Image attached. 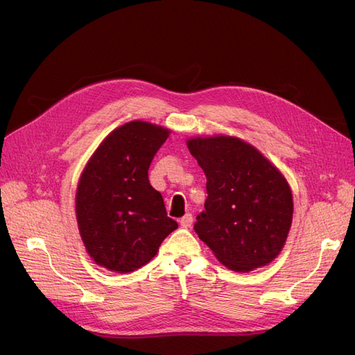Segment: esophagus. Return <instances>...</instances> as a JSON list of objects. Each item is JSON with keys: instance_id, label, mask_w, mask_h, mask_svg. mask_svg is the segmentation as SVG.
<instances>
[{"instance_id": "obj_1", "label": "esophagus", "mask_w": 355, "mask_h": 355, "mask_svg": "<svg viewBox=\"0 0 355 355\" xmlns=\"http://www.w3.org/2000/svg\"><path fill=\"white\" fill-rule=\"evenodd\" d=\"M192 220H194V218H192V214H191V213H187L185 216L180 219V227H182V228H191Z\"/></svg>"}]
</instances>
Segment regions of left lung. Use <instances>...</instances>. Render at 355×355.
<instances>
[{
	"mask_svg": "<svg viewBox=\"0 0 355 355\" xmlns=\"http://www.w3.org/2000/svg\"><path fill=\"white\" fill-rule=\"evenodd\" d=\"M207 178V200L194 230L232 271L265 266L280 254L292 227L293 197L284 176L239 137L187 142Z\"/></svg>",
	"mask_w": 355,
	"mask_h": 355,
	"instance_id": "1",
	"label": "left lung"
}]
</instances>
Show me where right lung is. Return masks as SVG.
Wrapping results in <instances>:
<instances>
[{
	"instance_id": "1",
	"label": "right lung",
	"mask_w": 355,
	"mask_h": 355,
	"mask_svg": "<svg viewBox=\"0 0 355 355\" xmlns=\"http://www.w3.org/2000/svg\"><path fill=\"white\" fill-rule=\"evenodd\" d=\"M168 133L146 121L125 123L103 139L83 171L75 197L78 230L85 250L106 270L125 274L144 266L178 228L148 179Z\"/></svg>"
}]
</instances>
